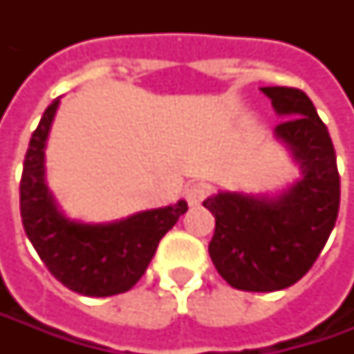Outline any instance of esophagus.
<instances>
[{
	"label": "esophagus",
	"mask_w": 354,
	"mask_h": 354,
	"mask_svg": "<svg viewBox=\"0 0 354 354\" xmlns=\"http://www.w3.org/2000/svg\"><path fill=\"white\" fill-rule=\"evenodd\" d=\"M205 197H207V187L201 183L191 185V187H187V191H185V198H187V203H189L191 207L201 205V201Z\"/></svg>",
	"instance_id": "34e87169"
}]
</instances>
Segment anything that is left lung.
Returning a JSON list of instances; mask_svg holds the SVG:
<instances>
[{"instance_id":"1","label":"left lung","mask_w":354,"mask_h":354,"mask_svg":"<svg viewBox=\"0 0 354 354\" xmlns=\"http://www.w3.org/2000/svg\"><path fill=\"white\" fill-rule=\"evenodd\" d=\"M283 122L274 136L301 177L278 195L221 191L203 205L216 225L209 254L218 274L236 290L276 292L309 272L333 230L341 181L327 126L306 92L262 88Z\"/></svg>"}]
</instances>
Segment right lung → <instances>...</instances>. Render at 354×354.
I'll return each instance as SVG.
<instances>
[{
	"label": "right lung",
	"instance_id": "obj_1",
	"mask_svg": "<svg viewBox=\"0 0 354 354\" xmlns=\"http://www.w3.org/2000/svg\"><path fill=\"white\" fill-rule=\"evenodd\" d=\"M57 108L59 98L45 110L25 156L19 185L23 228L48 272L68 290L88 297L128 292L147 270L159 240L187 212V203L181 198L112 223L68 218L45 179V147Z\"/></svg>",
	"mask_w": 354,
	"mask_h": 354
}]
</instances>
